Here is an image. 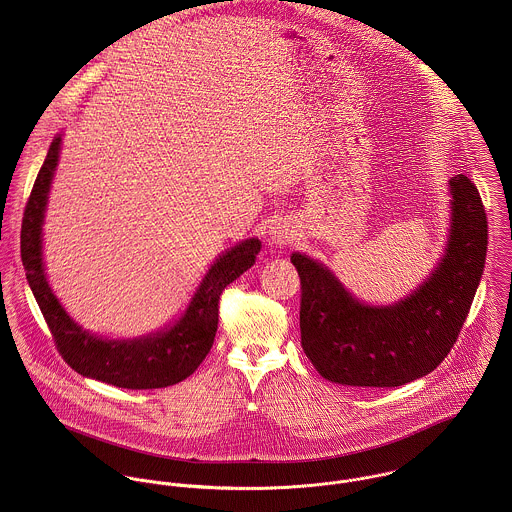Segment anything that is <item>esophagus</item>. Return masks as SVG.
<instances>
[{
  "mask_svg": "<svg viewBox=\"0 0 512 512\" xmlns=\"http://www.w3.org/2000/svg\"><path fill=\"white\" fill-rule=\"evenodd\" d=\"M295 242V230L288 220H278L270 226V244L274 248H288Z\"/></svg>",
  "mask_w": 512,
  "mask_h": 512,
  "instance_id": "1",
  "label": "esophagus"
}]
</instances>
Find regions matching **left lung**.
<instances>
[{"instance_id": "left-lung-1", "label": "left lung", "mask_w": 512, "mask_h": 512, "mask_svg": "<svg viewBox=\"0 0 512 512\" xmlns=\"http://www.w3.org/2000/svg\"><path fill=\"white\" fill-rule=\"evenodd\" d=\"M449 228L430 276L388 305L361 301L321 260L293 252L301 280V347L335 384L394 388L430 374L451 351L483 276L487 215L477 187L455 175Z\"/></svg>"}]
</instances>
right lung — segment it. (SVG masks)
<instances>
[{"label":"right lung","instance_id":"add662e5","mask_svg":"<svg viewBox=\"0 0 512 512\" xmlns=\"http://www.w3.org/2000/svg\"><path fill=\"white\" fill-rule=\"evenodd\" d=\"M63 136L61 132L51 142L21 226L25 276L57 349L78 374L118 388L149 390L177 384L191 376L209 355L219 327L220 293L254 266L262 242L252 236L226 248L209 266L185 311L151 333L110 339L84 329L51 290L43 260V224Z\"/></svg>","mask_w":512,"mask_h":512}]
</instances>
